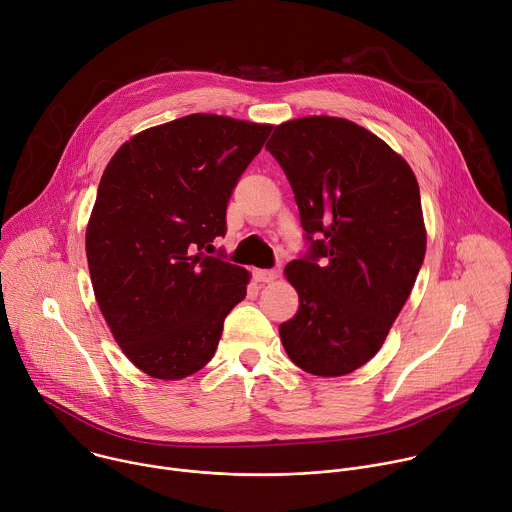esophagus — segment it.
<instances>
[{
    "mask_svg": "<svg viewBox=\"0 0 512 512\" xmlns=\"http://www.w3.org/2000/svg\"><path fill=\"white\" fill-rule=\"evenodd\" d=\"M279 277V271L277 269H255V279L259 283H271Z\"/></svg>",
    "mask_w": 512,
    "mask_h": 512,
    "instance_id": "1",
    "label": "esophagus"
}]
</instances>
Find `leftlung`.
I'll return each instance as SVG.
<instances>
[{"label": "left lung", "instance_id": "left-lung-1", "mask_svg": "<svg viewBox=\"0 0 512 512\" xmlns=\"http://www.w3.org/2000/svg\"><path fill=\"white\" fill-rule=\"evenodd\" d=\"M265 148L312 241L304 259L285 265L300 308L279 326L281 344L310 375H348L381 350L421 269L417 178L381 137L342 117L279 123Z\"/></svg>", "mask_w": 512, "mask_h": 512}]
</instances>
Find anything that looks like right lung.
Listing matches in <instances>:
<instances>
[{"label":"right lung","instance_id":"add662e5","mask_svg":"<svg viewBox=\"0 0 512 512\" xmlns=\"http://www.w3.org/2000/svg\"><path fill=\"white\" fill-rule=\"evenodd\" d=\"M273 125L192 113L135 133L107 164L87 225L99 310L139 371L194 375L251 273L210 257L227 204Z\"/></svg>","mask_w":512,"mask_h":512}]
</instances>
